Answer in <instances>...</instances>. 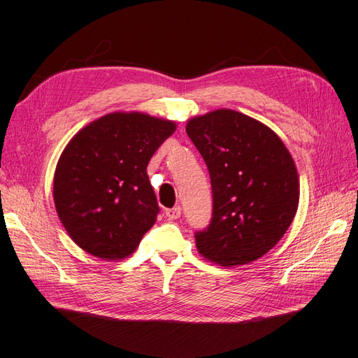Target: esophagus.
Segmentation results:
<instances>
[{
  "instance_id": "obj_1",
  "label": "esophagus",
  "mask_w": 358,
  "mask_h": 358,
  "mask_svg": "<svg viewBox=\"0 0 358 358\" xmlns=\"http://www.w3.org/2000/svg\"><path fill=\"white\" fill-rule=\"evenodd\" d=\"M166 217H168L171 221H176L181 217V207L177 206V207H172V209H168L166 210Z\"/></svg>"
}]
</instances>
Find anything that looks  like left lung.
<instances>
[{
	"mask_svg": "<svg viewBox=\"0 0 358 358\" xmlns=\"http://www.w3.org/2000/svg\"><path fill=\"white\" fill-rule=\"evenodd\" d=\"M186 132L207 164L213 195L210 224L195 234L198 252L222 267L256 261L296 215L293 157L268 127L234 110L190 119Z\"/></svg>",
	"mask_w": 358,
	"mask_h": 358,
	"instance_id": "8db88e82",
	"label": "left lung"
}]
</instances>
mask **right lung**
<instances>
[{
	"mask_svg": "<svg viewBox=\"0 0 358 358\" xmlns=\"http://www.w3.org/2000/svg\"><path fill=\"white\" fill-rule=\"evenodd\" d=\"M176 123L141 113H111L66 145L56 166V212L90 255L119 261L136 252L160 207L148 163Z\"/></svg>",
	"mask_w": 358,
	"mask_h": 358,
	"instance_id": "obj_1",
	"label": "right lung"
}]
</instances>
